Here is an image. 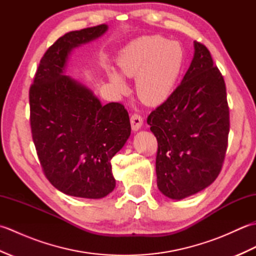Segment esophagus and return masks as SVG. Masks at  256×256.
I'll return each mask as SVG.
<instances>
[{
  "instance_id": "obj_1",
  "label": "esophagus",
  "mask_w": 256,
  "mask_h": 256,
  "mask_svg": "<svg viewBox=\"0 0 256 256\" xmlns=\"http://www.w3.org/2000/svg\"><path fill=\"white\" fill-rule=\"evenodd\" d=\"M131 125L133 131H138L143 125V118L140 114H133L131 116Z\"/></svg>"
}]
</instances>
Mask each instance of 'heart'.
Instances as JSON below:
<instances>
[{"label":"heart","instance_id":"b5f03b06","mask_svg":"<svg viewBox=\"0 0 256 256\" xmlns=\"http://www.w3.org/2000/svg\"><path fill=\"white\" fill-rule=\"evenodd\" d=\"M118 66L130 78H136V94L148 106H157L170 96L184 66V50L177 42L160 35L143 36L120 52ZM113 88L118 94L128 90L122 76L108 72Z\"/></svg>","mask_w":256,"mask_h":256}]
</instances>
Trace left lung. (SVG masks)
<instances>
[{
  "label": "left lung",
  "instance_id": "obj_1",
  "mask_svg": "<svg viewBox=\"0 0 256 256\" xmlns=\"http://www.w3.org/2000/svg\"><path fill=\"white\" fill-rule=\"evenodd\" d=\"M180 84L148 118L157 138V187L170 199L197 194L216 180L230 130L224 79L204 45L194 42Z\"/></svg>",
  "mask_w": 256,
  "mask_h": 256
}]
</instances>
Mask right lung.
I'll list each match as a JSON object with an SVG mask.
<instances>
[{
	"mask_svg": "<svg viewBox=\"0 0 256 256\" xmlns=\"http://www.w3.org/2000/svg\"><path fill=\"white\" fill-rule=\"evenodd\" d=\"M106 30L102 24L58 38L40 59L30 89L32 136L42 172L74 197L100 199L113 192L111 160L131 135L121 103L102 106L90 89L64 74L72 50Z\"/></svg>",
	"mask_w": 256,
	"mask_h": 256,
	"instance_id": "1",
	"label": "right lung"
}]
</instances>
